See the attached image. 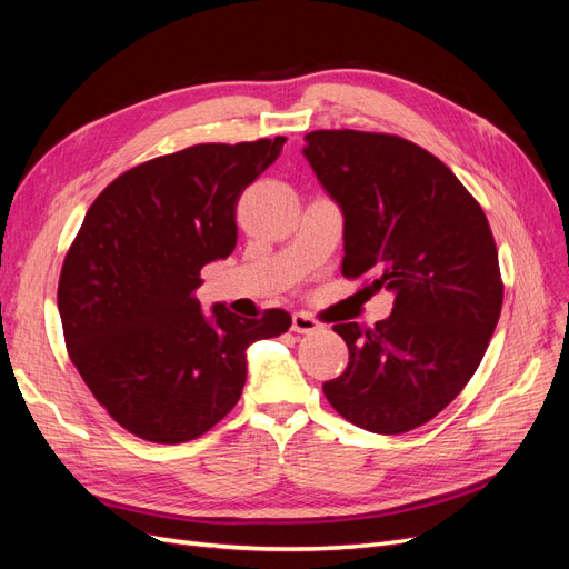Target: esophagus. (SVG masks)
<instances>
[{
  "label": "esophagus",
  "instance_id": "34e87169",
  "mask_svg": "<svg viewBox=\"0 0 569 569\" xmlns=\"http://www.w3.org/2000/svg\"><path fill=\"white\" fill-rule=\"evenodd\" d=\"M318 320L311 318L308 313H295L291 316V330L299 332V335H308V332H316L318 330Z\"/></svg>",
  "mask_w": 569,
  "mask_h": 569
}]
</instances>
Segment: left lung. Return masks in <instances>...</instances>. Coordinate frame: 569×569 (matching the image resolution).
Listing matches in <instances>:
<instances>
[{
  "label": "left lung",
  "mask_w": 569,
  "mask_h": 569,
  "mask_svg": "<svg viewBox=\"0 0 569 569\" xmlns=\"http://www.w3.org/2000/svg\"><path fill=\"white\" fill-rule=\"evenodd\" d=\"M303 157L343 216V278L393 291L387 320L339 322L349 366L327 401L375 435L410 432L449 406L479 368L503 306L485 211L435 153L403 137L308 132Z\"/></svg>",
  "instance_id": "left-lung-1"
}]
</instances>
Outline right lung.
<instances>
[{
	"label": "right lung",
	"instance_id": "obj_1",
	"mask_svg": "<svg viewBox=\"0 0 569 569\" xmlns=\"http://www.w3.org/2000/svg\"><path fill=\"white\" fill-rule=\"evenodd\" d=\"M287 137L194 144L118 176L84 216L59 278L66 349L94 399L130 435L182 443L242 396L247 349L291 316L201 311V268L237 244V201Z\"/></svg>",
	"mask_w": 569,
	"mask_h": 569
}]
</instances>
